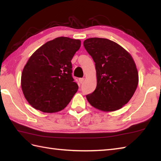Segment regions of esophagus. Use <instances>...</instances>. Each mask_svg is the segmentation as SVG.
I'll list each match as a JSON object with an SVG mask.
<instances>
[{"label":"esophagus","instance_id":"obj_1","mask_svg":"<svg viewBox=\"0 0 161 161\" xmlns=\"http://www.w3.org/2000/svg\"><path fill=\"white\" fill-rule=\"evenodd\" d=\"M84 81V78H80L79 79V81H80V84H82Z\"/></svg>","mask_w":161,"mask_h":161}]
</instances>
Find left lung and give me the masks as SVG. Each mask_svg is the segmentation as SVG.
I'll list each match as a JSON object with an SVG mask.
<instances>
[{
    "instance_id": "8db88e82",
    "label": "left lung",
    "mask_w": 161,
    "mask_h": 161,
    "mask_svg": "<svg viewBox=\"0 0 161 161\" xmlns=\"http://www.w3.org/2000/svg\"><path fill=\"white\" fill-rule=\"evenodd\" d=\"M84 46L95 63L97 86L86 99L103 111L121 108L134 94L138 84L136 64L127 51L107 39L90 38Z\"/></svg>"
}]
</instances>
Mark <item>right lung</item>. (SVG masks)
<instances>
[{
	"mask_svg": "<svg viewBox=\"0 0 161 161\" xmlns=\"http://www.w3.org/2000/svg\"><path fill=\"white\" fill-rule=\"evenodd\" d=\"M81 41L57 37L37 49L21 75L24 96L32 107L44 113L60 111L78 90L72 77V64Z\"/></svg>",
	"mask_w": 161,
	"mask_h": 161,
	"instance_id": "right-lung-1",
	"label": "right lung"
}]
</instances>
